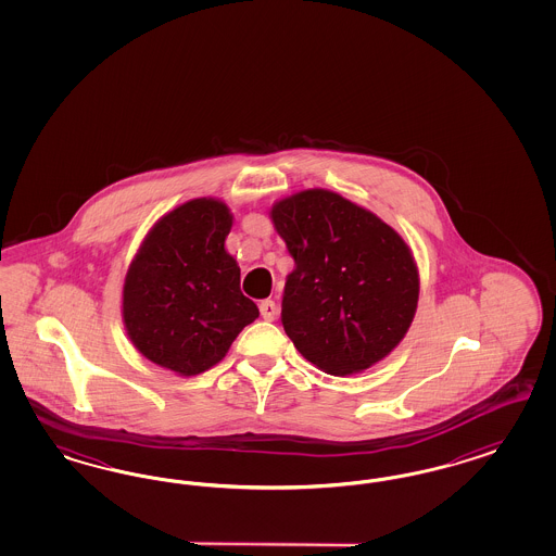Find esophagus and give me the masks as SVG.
I'll list each match as a JSON object with an SVG mask.
<instances>
[{"label":"esophagus","instance_id":"1","mask_svg":"<svg viewBox=\"0 0 556 556\" xmlns=\"http://www.w3.org/2000/svg\"><path fill=\"white\" fill-rule=\"evenodd\" d=\"M260 313H262V317H264L266 321H274L276 315H278V307H276L274 301H262V303H260Z\"/></svg>","mask_w":556,"mask_h":556}]
</instances>
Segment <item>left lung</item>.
<instances>
[{"mask_svg": "<svg viewBox=\"0 0 556 556\" xmlns=\"http://www.w3.org/2000/svg\"><path fill=\"white\" fill-rule=\"evenodd\" d=\"M294 269L282 326L329 375L369 369L395 349L418 305V268L404 239L369 210L329 189H305L269 210Z\"/></svg>", "mask_w": 556, "mask_h": 556, "instance_id": "left-lung-1", "label": "left lung"}]
</instances>
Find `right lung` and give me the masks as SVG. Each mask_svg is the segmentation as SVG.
<instances>
[{
	"label": "right lung",
	"mask_w": 556,
	"mask_h": 556,
	"mask_svg": "<svg viewBox=\"0 0 556 556\" xmlns=\"http://www.w3.org/2000/svg\"><path fill=\"white\" fill-rule=\"evenodd\" d=\"M232 214L216 198L166 212L131 260L124 282L125 331L148 361L191 377L227 356L260 308L241 292L225 249Z\"/></svg>",
	"instance_id": "add662e5"
}]
</instances>
